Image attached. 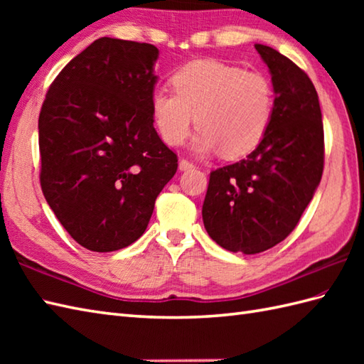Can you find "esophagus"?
<instances>
[{
	"label": "esophagus",
	"instance_id": "1",
	"mask_svg": "<svg viewBox=\"0 0 364 364\" xmlns=\"http://www.w3.org/2000/svg\"><path fill=\"white\" fill-rule=\"evenodd\" d=\"M180 170H189V168H194V164H192L191 161L188 159H180V164H178Z\"/></svg>",
	"mask_w": 364,
	"mask_h": 364
}]
</instances>
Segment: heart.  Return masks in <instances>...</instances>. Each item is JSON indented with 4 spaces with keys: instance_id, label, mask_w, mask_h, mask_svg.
<instances>
[{
    "instance_id": "b5f03b06",
    "label": "heart",
    "mask_w": 364,
    "mask_h": 364,
    "mask_svg": "<svg viewBox=\"0 0 364 364\" xmlns=\"http://www.w3.org/2000/svg\"><path fill=\"white\" fill-rule=\"evenodd\" d=\"M173 92L156 90L151 114L161 137L180 145L200 127L192 149L242 158L262 142L272 122L274 87L266 75L219 60H196L172 76Z\"/></svg>"
}]
</instances>
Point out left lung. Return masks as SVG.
<instances>
[{
	"label": "left lung",
	"mask_w": 364,
	"mask_h": 364,
	"mask_svg": "<svg viewBox=\"0 0 364 364\" xmlns=\"http://www.w3.org/2000/svg\"><path fill=\"white\" fill-rule=\"evenodd\" d=\"M255 48L272 76V122L249 156L213 170L202 208L213 241L245 255L272 249L296 228L323 170L322 114L311 80L270 46Z\"/></svg>",
	"instance_id": "1"
}]
</instances>
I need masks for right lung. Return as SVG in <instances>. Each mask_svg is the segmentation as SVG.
<instances>
[{
	"instance_id": "obj_1",
	"label": "right lung",
	"mask_w": 364,
	"mask_h": 364,
	"mask_svg": "<svg viewBox=\"0 0 364 364\" xmlns=\"http://www.w3.org/2000/svg\"><path fill=\"white\" fill-rule=\"evenodd\" d=\"M159 50L102 37L68 63L38 115L41 186L58 220L92 252L144 235L178 158L153 127Z\"/></svg>"
}]
</instances>
